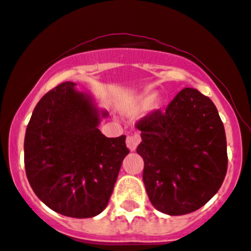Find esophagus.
<instances>
[{"instance_id":"esophagus-1","label":"esophagus","mask_w":251,"mask_h":251,"mask_svg":"<svg viewBox=\"0 0 251 251\" xmlns=\"http://www.w3.org/2000/svg\"><path fill=\"white\" fill-rule=\"evenodd\" d=\"M141 141V137L138 133H135V135H131V136H127V138H126V145H127L128 150L130 151H135L136 148H137L138 143H140Z\"/></svg>"}]
</instances>
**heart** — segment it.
<instances>
[{
  "mask_svg": "<svg viewBox=\"0 0 251 251\" xmlns=\"http://www.w3.org/2000/svg\"><path fill=\"white\" fill-rule=\"evenodd\" d=\"M153 99H154V94H153V93L147 94V96H146V97H143V99H142V101H141V104H142L143 106H146V105H148V104H150L151 101H153ZM158 106H159V104H155V108H158Z\"/></svg>",
  "mask_w": 251,
  "mask_h": 251,
  "instance_id": "b5f03b06",
  "label": "heart"
}]
</instances>
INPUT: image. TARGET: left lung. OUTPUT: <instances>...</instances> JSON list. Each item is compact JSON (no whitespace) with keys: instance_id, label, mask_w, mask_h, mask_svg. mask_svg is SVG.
<instances>
[{"instance_id":"obj_1","label":"left lung","mask_w":251,"mask_h":251,"mask_svg":"<svg viewBox=\"0 0 251 251\" xmlns=\"http://www.w3.org/2000/svg\"><path fill=\"white\" fill-rule=\"evenodd\" d=\"M143 182L160 212H194L220 190L227 173V141L217 108L198 89L184 88L165 108L137 121Z\"/></svg>"}]
</instances>
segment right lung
<instances>
[{"label": "right lung", "mask_w": 251, "mask_h": 251, "mask_svg": "<svg viewBox=\"0 0 251 251\" xmlns=\"http://www.w3.org/2000/svg\"><path fill=\"white\" fill-rule=\"evenodd\" d=\"M64 82L39 100L26 126L24 165L35 195L60 215L89 218L106 207L124 158L125 138L98 125L108 113Z\"/></svg>", "instance_id": "add662e5"}]
</instances>
